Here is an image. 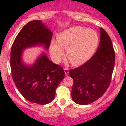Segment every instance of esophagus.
<instances>
[{
    "label": "esophagus",
    "mask_w": 126,
    "mask_h": 126,
    "mask_svg": "<svg viewBox=\"0 0 126 126\" xmlns=\"http://www.w3.org/2000/svg\"><path fill=\"white\" fill-rule=\"evenodd\" d=\"M64 73H65V76H68L69 75V69L67 68H64Z\"/></svg>",
    "instance_id": "34e87169"
}]
</instances>
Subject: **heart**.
Here are the masks:
<instances>
[{
    "instance_id": "obj_1",
    "label": "heart",
    "mask_w": 126,
    "mask_h": 126,
    "mask_svg": "<svg viewBox=\"0 0 126 126\" xmlns=\"http://www.w3.org/2000/svg\"><path fill=\"white\" fill-rule=\"evenodd\" d=\"M57 43L52 42L50 51L53 61L58 62L67 48V56L74 65L84 64L92 57L98 44V36L94 30L74 26L58 34Z\"/></svg>"
}]
</instances>
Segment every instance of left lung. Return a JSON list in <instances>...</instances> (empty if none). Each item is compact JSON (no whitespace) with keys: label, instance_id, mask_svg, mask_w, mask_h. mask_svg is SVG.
I'll return each instance as SVG.
<instances>
[{"label":"left lung","instance_id":"left-lung-1","mask_svg":"<svg viewBox=\"0 0 126 126\" xmlns=\"http://www.w3.org/2000/svg\"><path fill=\"white\" fill-rule=\"evenodd\" d=\"M100 42L96 52L83 65L69 71L74 81L71 96L79 105H88L105 93L111 81L115 64L112 42L100 28Z\"/></svg>","mask_w":126,"mask_h":126}]
</instances>
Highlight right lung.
I'll list each match as a JSON object with an SVG mask.
<instances>
[{"label": "right lung", "instance_id": "obj_1", "mask_svg": "<svg viewBox=\"0 0 126 126\" xmlns=\"http://www.w3.org/2000/svg\"><path fill=\"white\" fill-rule=\"evenodd\" d=\"M52 31L42 20L29 22L21 29L14 40L11 51V73L17 90L27 100L45 105L53 100L55 90L65 73L42 52L32 64L23 61L24 50L40 47L48 50L52 37Z\"/></svg>", "mask_w": 126, "mask_h": 126}]
</instances>
